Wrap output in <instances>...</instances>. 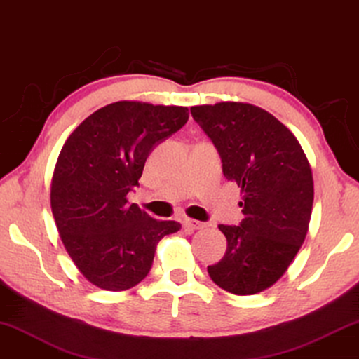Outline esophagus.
Listing matches in <instances>:
<instances>
[{
	"label": "esophagus",
	"mask_w": 359,
	"mask_h": 359,
	"mask_svg": "<svg viewBox=\"0 0 359 359\" xmlns=\"http://www.w3.org/2000/svg\"><path fill=\"white\" fill-rule=\"evenodd\" d=\"M209 225L204 222H199V220H192V218H186L184 220V228L188 231H194V230H204Z\"/></svg>",
	"instance_id": "obj_1"
}]
</instances>
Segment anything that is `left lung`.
I'll use <instances>...</instances> for the list:
<instances>
[{"label":"left lung","instance_id":"1","mask_svg":"<svg viewBox=\"0 0 359 359\" xmlns=\"http://www.w3.org/2000/svg\"><path fill=\"white\" fill-rule=\"evenodd\" d=\"M191 115L243 196V222L218 225L226 252L207 270L225 292L261 293L287 272L308 233L314 201L308 157L283 123L251 103L197 105Z\"/></svg>","mask_w":359,"mask_h":359}]
</instances>
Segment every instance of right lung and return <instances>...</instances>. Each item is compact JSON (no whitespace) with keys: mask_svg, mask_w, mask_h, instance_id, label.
I'll list each match as a JSON object with an SVG mask.
<instances>
[{"mask_svg":"<svg viewBox=\"0 0 359 359\" xmlns=\"http://www.w3.org/2000/svg\"><path fill=\"white\" fill-rule=\"evenodd\" d=\"M188 118L186 107L121 100L92 113L66 139L51 178V212L72 262L95 287H136L158 241L181 228L129 204L128 192L155 145Z\"/></svg>","mask_w":359,"mask_h":359,"instance_id":"1","label":"right lung"}]
</instances>
